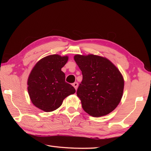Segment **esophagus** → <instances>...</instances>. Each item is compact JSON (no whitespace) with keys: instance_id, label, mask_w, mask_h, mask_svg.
<instances>
[{"instance_id":"34e87169","label":"esophagus","mask_w":151,"mask_h":151,"mask_svg":"<svg viewBox=\"0 0 151 151\" xmlns=\"http://www.w3.org/2000/svg\"><path fill=\"white\" fill-rule=\"evenodd\" d=\"M73 86H74V87H75V88L76 90V89H77V88H78V83H76V82H75V83H74L73 84Z\"/></svg>"}]
</instances>
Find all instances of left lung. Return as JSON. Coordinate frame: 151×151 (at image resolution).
I'll return each mask as SVG.
<instances>
[{
  "label": "left lung",
  "instance_id": "1",
  "mask_svg": "<svg viewBox=\"0 0 151 151\" xmlns=\"http://www.w3.org/2000/svg\"><path fill=\"white\" fill-rule=\"evenodd\" d=\"M76 63L83 81L76 94L86 112L94 117L109 114L118 106L124 89V79L115 66L106 58L76 55Z\"/></svg>",
  "mask_w": 151,
  "mask_h": 151
}]
</instances>
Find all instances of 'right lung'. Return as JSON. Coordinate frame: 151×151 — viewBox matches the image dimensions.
Returning a JSON list of instances; mask_svg holds the SVG:
<instances>
[{"mask_svg": "<svg viewBox=\"0 0 151 151\" xmlns=\"http://www.w3.org/2000/svg\"><path fill=\"white\" fill-rule=\"evenodd\" d=\"M68 57L49 55L36 64L28 79V92L35 106L45 112H51L61 106L66 96L76 92L65 81L62 68Z\"/></svg>", "mask_w": 151, "mask_h": 151, "instance_id": "1", "label": "right lung"}]
</instances>
